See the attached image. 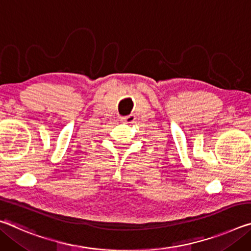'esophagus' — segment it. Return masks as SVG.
I'll return each instance as SVG.
<instances>
[{
    "mask_svg": "<svg viewBox=\"0 0 251 251\" xmlns=\"http://www.w3.org/2000/svg\"><path fill=\"white\" fill-rule=\"evenodd\" d=\"M135 119H136V117H135V115L130 114V115H128V116L122 117V122L127 123V124H132V123H134Z\"/></svg>",
    "mask_w": 251,
    "mask_h": 251,
    "instance_id": "obj_1",
    "label": "esophagus"
}]
</instances>
